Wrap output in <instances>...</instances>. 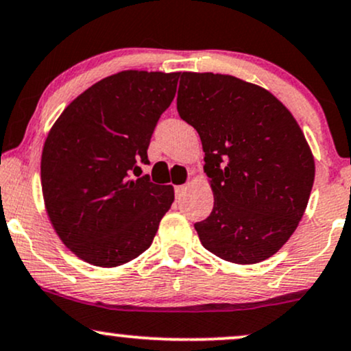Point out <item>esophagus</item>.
Segmentation results:
<instances>
[{
    "label": "esophagus",
    "instance_id": "obj_1",
    "mask_svg": "<svg viewBox=\"0 0 351 351\" xmlns=\"http://www.w3.org/2000/svg\"><path fill=\"white\" fill-rule=\"evenodd\" d=\"M186 191V184H180V186H175V194L176 197H181L183 196V193Z\"/></svg>",
    "mask_w": 351,
    "mask_h": 351
}]
</instances>
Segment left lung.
Segmentation results:
<instances>
[{"mask_svg": "<svg viewBox=\"0 0 351 351\" xmlns=\"http://www.w3.org/2000/svg\"><path fill=\"white\" fill-rule=\"evenodd\" d=\"M180 117L199 134L214 208L194 223L202 247L239 265L269 258L301 221L315 165L281 101L230 75L181 73Z\"/></svg>", "mask_w": 351, "mask_h": 351, "instance_id": "1", "label": "left lung"}]
</instances>
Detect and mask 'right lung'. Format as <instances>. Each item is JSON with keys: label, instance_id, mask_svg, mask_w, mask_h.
Listing matches in <instances>:
<instances>
[{"label": "right lung", "instance_id": "obj_1", "mask_svg": "<svg viewBox=\"0 0 351 351\" xmlns=\"http://www.w3.org/2000/svg\"><path fill=\"white\" fill-rule=\"evenodd\" d=\"M180 73L128 70L101 80L62 112L44 143L42 193L55 232L75 255L112 268L154 242L173 186L132 180L170 106ZM137 176V175H135Z\"/></svg>", "mask_w": 351, "mask_h": 351}]
</instances>
